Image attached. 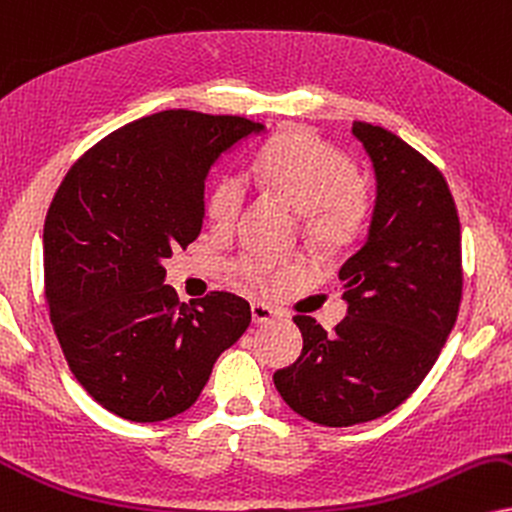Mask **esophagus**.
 I'll use <instances>...</instances> for the list:
<instances>
[{
  "mask_svg": "<svg viewBox=\"0 0 512 512\" xmlns=\"http://www.w3.org/2000/svg\"><path fill=\"white\" fill-rule=\"evenodd\" d=\"M251 318H254L256 325L270 323V320L275 318V311L270 306L261 304V301H256V304H251Z\"/></svg>",
  "mask_w": 512,
  "mask_h": 512,
  "instance_id": "34e87169",
  "label": "esophagus"
}]
</instances>
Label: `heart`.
Instances as JSON below:
<instances>
[{
  "mask_svg": "<svg viewBox=\"0 0 512 512\" xmlns=\"http://www.w3.org/2000/svg\"><path fill=\"white\" fill-rule=\"evenodd\" d=\"M251 173L306 216L308 230L325 242L342 244L361 225L365 192L356 166L344 151L308 132L294 130L270 140L251 163ZM244 199V180L225 175L208 197V220L218 230H227L242 213ZM235 268L261 292H275L301 273V266L280 263L266 254H246Z\"/></svg>",
  "mask_w": 512,
  "mask_h": 512,
  "instance_id": "1",
  "label": "heart"
}]
</instances>
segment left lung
<instances>
[{"mask_svg":"<svg viewBox=\"0 0 512 512\" xmlns=\"http://www.w3.org/2000/svg\"><path fill=\"white\" fill-rule=\"evenodd\" d=\"M377 178L368 239L339 268L349 315L332 332L294 315L296 363L275 372L294 413L349 427L389 413L420 387L458 318L460 220L441 170L394 132L353 121Z\"/></svg>","mask_w":512,"mask_h":512,"instance_id":"obj_1","label":"left lung"}]
</instances>
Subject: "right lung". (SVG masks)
Instances as JSON below:
<instances>
[{
	"instance_id": "1",
	"label": "right lung",
	"mask_w": 512,
	"mask_h": 512,
	"mask_svg": "<svg viewBox=\"0 0 512 512\" xmlns=\"http://www.w3.org/2000/svg\"><path fill=\"white\" fill-rule=\"evenodd\" d=\"M258 130L242 116L151 113L87 149L56 189L44 301L75 380L118 418L187 410L251 323L249 301L230 292L180 304L161 261L199 237L213 161Z\"/></svg>"
}]
</instances>
